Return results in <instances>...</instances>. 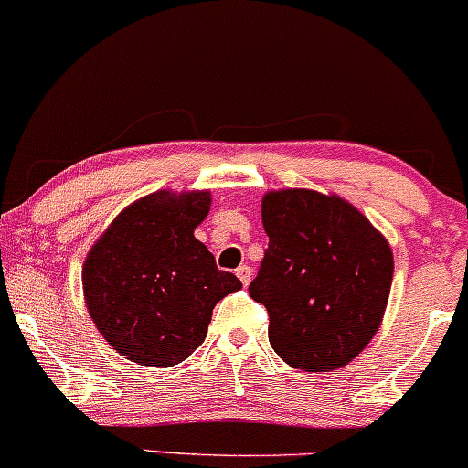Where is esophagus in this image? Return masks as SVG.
<instances>
[{"mask_svg": "<svg viewBox=\"0 0 468 468\" xmlns=\"http://www.w3.org/2000/svg\"><path fill=\"white\" fill-rule=\"evenodd\" d=\"M236 276H239L240 283L248 285V283H250V279H252V270H250L248 265H240V268L236 270Z\"/></svg>", "mask_w": 468, "mask_h": 468, "instance_id": "34e87169", "label": "esophagus"}]
</instances>
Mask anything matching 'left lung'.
I'll return each mask as SVG.
<instances>
[{"label":"left lung","mask_w":468,"mask_h":468,"mask_svg":"<svg viewBox=\"0 0 468 468\" xmlns=\"http://www.w3.org/2000/svg\"><path fill=\"white\" fill-rule=\"evenodd\" d=\"M261 218L270 245L250 296L268 308L274 353L305 373L350 364L384 319L388 239L353 203L314 189H272Z\"/></svg>","instance_id":"8db88e82"}]
</instances>
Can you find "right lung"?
<instances>
[{"mask_svg":"<svg viewBox=\"0 0 468 468\" xmlns=\"http://www.w3.org/2000/svg\"><path fill=\"white\" fill-rule=\"evenodd\" d=\"M209 205V189H158L127 205L89 250L84 303L124 359L149 368L185 361L205 341L214 305L243 288L194 236Z\"/></svg>","mask_w":468,"mask_h":468,"instance_id":"obj_1","label":"right lung"}]
</instances>
